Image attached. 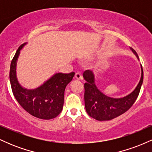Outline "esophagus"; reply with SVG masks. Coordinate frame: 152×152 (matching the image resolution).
<instances>
[{"label": "esophagus", "mask_w": 152, "mask_h": 152, "mask_svg": "<svg viewBox=\"0 0 152 152\" xmlns=\"http://www.w3.org/2000/svg\"><path fill=\"white\" fill-rule=\"evenodd\" d=\"M75 77H76V78H77V79H82V78H83V77H82V76H81V74H80L79 72H77V73H76V74H75Z\"/></svg>", "instance_id": "obj_1"}]
</instances>
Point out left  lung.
<instances>
[{
    "mask_svg": "<svg viewBox=\"0 0 152 152\" xmlns=\"http://www.w3.org/2000/svg\"><path fill=\"white\" fill-rule=\"evenodd\" d=\"M130 48L139 59L137 52L131 47ZM141 69L142 76L135 89L129 95L119 99L111 98L101 92L95 85L93 72L89 70L85 71L83 74L86 81L84 83L85 108L91 117L98 121H109L128 111L137 100L140 92L144 78L142 65Z\"/></svg>",
    "mask_w": 152,
    "mask_h": 152,
    "instance_id": "left-lung-1",
    "label": "left lung"
}]
</instances>
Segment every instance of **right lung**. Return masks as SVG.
<instances>
[{
	"mask_svg": "<svg viewBox=\"0 0 152 152\" xmlns=\"http://www.w3.org/2000/svg\"><path fill=\"white\" fill-rule=\"evenodd\" d=\"M23 43L17 50L10 68V81L12 91L18 104L35 117L51 119L61 112L66 86L70 83L75 73L54 74L43 85L35 89L24 88L19 84L15 75L16 62Z\"/></svg>",
	"mask_w": 152,
	"mask_h": 152,
	"instance_id": "1",
	"label": "right lung"
}]
</instances>
